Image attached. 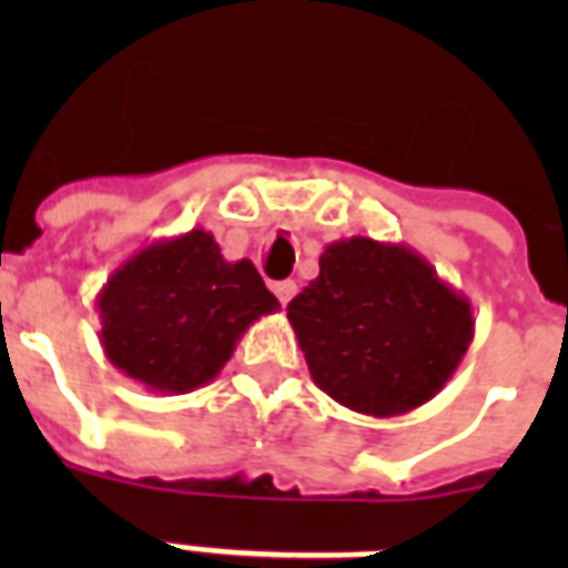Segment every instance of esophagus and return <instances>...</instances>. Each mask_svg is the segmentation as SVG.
<instances>
[{"instance_id":"1","label":"esophagus","mask_w":568,"mask_h":568,"mask_svg":"<svg viewBox=\"0 0 568 568\" xmlns=\"http://www.w3.org/2000/svg\"><path fill=\"white\" fill-rule=\"evenodd\" d=\"M271 292H274L276 297H280V303L285 306V303L297 294V283H294V280H276V283H271Z\"/></svg>"}]
</instances>
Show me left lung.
Here are the masks:
<instances>
[{"instance_id":"8db88e82","label":"left lung","mask_w":568,"mask_h":568,"mask_svg":"<svg viewBox=\"0 0 568 568\" xmlns=\"http://www.w3.org/2000/svg\"><path fill=\"white\" fill-rule=\"evenodd\" d=\"M318 265L285 310L318 388L374 418L427 404L475 338L471 303L404 244L354 235Z\"/></svg>"}]
</instances>
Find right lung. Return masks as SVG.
<instances>
[{"label":"right lung","mask_w":568,"mask_h":568,"mask_svg":"<svg viewBox=\"0 0 568 568\" xmlns=\"http://www.w3.org/2000/svg\"><path fill=\"white\" fill-rule=\"evenodd\" d=\"M109 363L153 392L212 383L244 329L280 310L250 258L226 262L212 232L191 230L138 250L97 297Z\"/></svg>","instance_id":"1"}]
</instances>
